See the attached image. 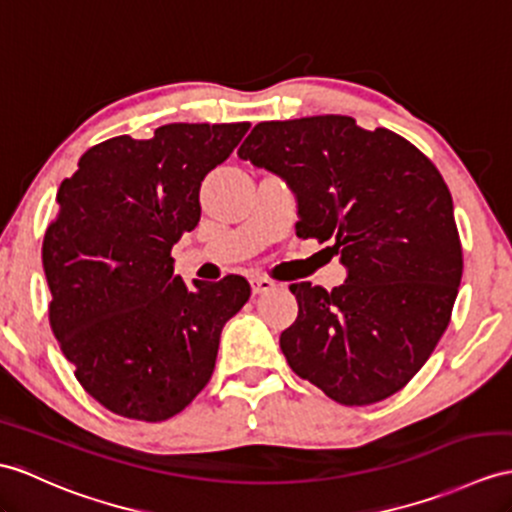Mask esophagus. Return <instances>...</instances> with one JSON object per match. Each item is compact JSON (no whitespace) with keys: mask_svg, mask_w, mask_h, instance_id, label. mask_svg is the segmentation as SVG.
<instances>
[{"mask_svg":"<svg viewBox=\"0 0 512 512\" xmlns=\"http://www.w3.org/2000/svg\"><path fill=\"white\" fill-rule=\"evenodd\" d=\"M249 284H252V293L254 295H263V293L271 291L273 286H276V282L269 280V278H252V280H249Z\"/></svg>","mask_w":512,"mask_h":512,"instance_id":"obj_1","label":"esophagus"}]
</instances>
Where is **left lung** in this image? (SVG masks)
<instances>
[{"mask_svg":"<svg viewBox=\"0 0 512 512\" xmlns=\"http://www.w3.org/2000/svg\"><path fill=\"white\" fill-rule=\"evenodd\" d=\"M239 158L286 182L297 234L332 239L347 278L291 284L299 313L280 350L330 400L365 406L397 393L450 323L463 249L447 184L415 145L343 115L258 123Z\"/></svg>","mask_w":512,"mask_h":512,"instance_id":"1","label":"left lung"}]
</instances>
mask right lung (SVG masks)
Here are the masks:
<instances>
[{
    "mask_svg": "<svg viewBox=\"0 0 512 512\" xmlns=\"http://www.w3.org/2000/svg\"><path fill=\"white\" fill-rule=\"evenodd\" d=\"M249 123H169L91 147L58 189L43 241L49 323L78 382L115 415L165 421L215 371L219 336L249 299L241 276L186 286L171 247L195 230L202 182Z\"/></svg>",
    "mask_w": 512,
    "mask_h": 512,
    "instance_id": "right-lung-1",
    "label": "right lung"
}]
</instances>
